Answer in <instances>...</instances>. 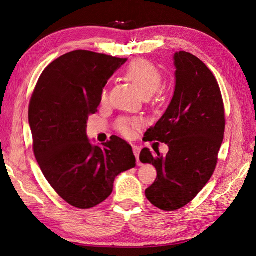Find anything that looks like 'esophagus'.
Instances as JSON below:
<instances>
[{
  "label": "esophagus",
  "mask_w": 256,
  "mask_h": 256,
  "mask_svg": "<svg viewBox=\"0 0 256 256\" xmlns=\"http://www.w3.org/2000/svg\"><path fill=\"white\" fill-rule=\"evenodd\" d=\"M133 153H134L135 157H136L138 162V160H140V148H138V146H135V145H133Z\"/></svg>",
  "instance_id": "esophagus-1"
}]
</instances>
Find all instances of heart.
<instances>
[{
  "instance_id": "obj_1",
  "label": "heart",
  "mask_w": 256,
  "mask_h": 256,
  "mask_svg": "<svg viewBox=\"0 0 256 256\" xmlns=\"http://www.w3.org/2000/svg\"><path fill=\"white\" fill-rule=\"evenodd\" d=\"M126 77L132 81L134 86L138 89L140 94L144 98L152 96L162 86V74L156 66L146 60H136L131 64L126 69ZM108 99L106 91H102L101 102L104 103ZM138 125V121H128L122 120L118 122V130L125 136L132 133V128Z\"/></svg>"
}]
</instances>
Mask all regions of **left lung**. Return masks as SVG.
<instances>
[{
	"label": "left lung",
	"mask_w": 256,
	"mask_h": 256,
	"mask_svg": "<svg viewBox=\"0 0 256 256\" xmlns=\"http://www.w3.org/2000/svg\"><path fill=\"white\" fill-rule=\"evenodd\" d=\"M175 91L165 113L145 133L146 140L170 148L166 156L140 152V160L152 164L157 178L145 190L152 204L165 211L182 208L209 182L216 170L224 135V106L214 74L199 58L176 52Z\"/></svg>",
	"instance_id": "1"
}]
</instances>
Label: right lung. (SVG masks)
I'll list each match as a JSON object with an SVG mask.
<instances>
[{
  "label": "right lung",
  "mask_w": 256,
  "mask_h": 256,
  "mask_svg": "<svg viewBox=\"0 0 256 256\" xmlns=\"http://www.w3.org/2000/svg\"><path fill=\"white\" fill-rule=\"evenodd\" d=\"M126 60L70 52L48 64L32 92L28 122L37 162L55 192L76 208L101 204L112 194L116 177L136 165L124 140L114 136L101 148L86 135L103 88Z\"/></svg>",
  "instance_id": "1"
}]
</instances>
